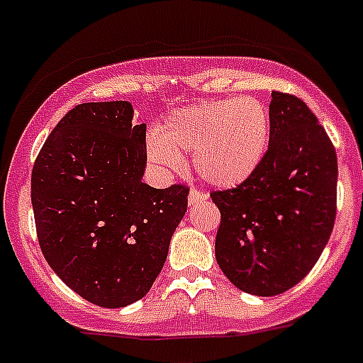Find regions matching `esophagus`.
Here are the masks:
<instances>
[{
    "mask_svg": "<svg viewBox=\"0 0 363 363\" xmlns=\"http://www.w3.org/2000/svg\"><path fill=\"white\" fill-rule=\"evenodd\" d=\"M208 199V194L203 191H198V189H192L191 192H189V203L191 205H199V203L206 201Z\"/></svg>",
    "mask_w": 363,
    "mask_h": 363,
    "instance_id": "34e87169",
    "label": "esophagus"
}]
</instances>
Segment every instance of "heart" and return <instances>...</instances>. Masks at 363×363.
I'll list each match as a JSON object with an SVG mask.
<instances>
[{"label": "heart", "instance_id": "1", "mask_svg": "<svg viewBox=\"0 0 363 363\" xmlns=\"http://www.w3.org/2000/svg\"><path fill=\"white\" fill-rule=\"evenodd\" d=\"M271 143V113L253 96L201 101L169 113L147 143L160 167L179 165L194 153L196 172L216 187L230 189L255 174Z\"/></svg>", "mask_w": 363, "mask_h": 363}]
</instances>
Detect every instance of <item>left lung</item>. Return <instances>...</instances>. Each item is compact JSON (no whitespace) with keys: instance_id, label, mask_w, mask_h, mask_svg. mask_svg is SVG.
<instances>
[{"instance_id":"obj_1","label":"left lung","mask_w":363,"mask_h":363,"mask_svg":"<svg viewBox=\"0 0 363 363\" xmlns=\"http://www.w3.org/2000/svg\"><path fill=\"white\" fill-rule=\"evenodd\" d=\"M271 143L244 184L213 191L220 212L216 258L247 294L276 296L301 281L331 235L337 216V153L312 110L272 91Z\"/></svg>"}]
</instances>
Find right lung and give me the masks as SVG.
Segmentation results:
<instances>
[{
	"instance_id": "add662e5",
	"label": "right lung",
	"mask_w": 363,
	"mask_h": 363,
	"mask_svg": "<svg viewBox=\"0 0 363 363\" xmlns=\"http://www.w3.org/2000/svg\"><path fill=\"white\" fill-rule=\"evenodd\" d=\"M146 124L128 101L82 103L46 139L32 171L44 258L69 289L105 308L132 305L160 274L189 187L143 184Z\"/></svg>"
}]
</instances>
